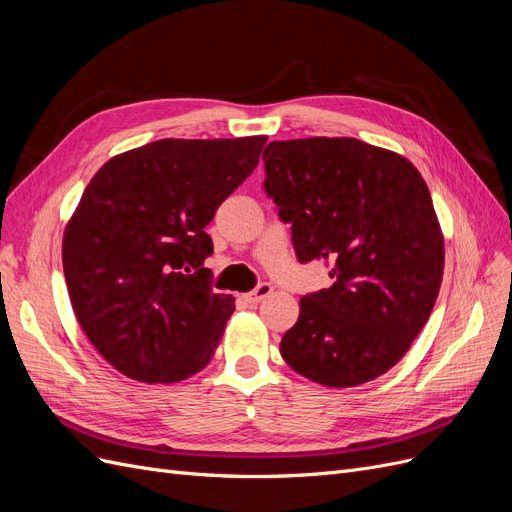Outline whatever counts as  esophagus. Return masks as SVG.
Returning a JSON list of instances; mask_svg holds the SVG:
<instances>
[{
  "mask_svg": "<svg viewBox=\"0 0 512 512\" xmlns=\"http://www.w3.org/2000/svg\"><path fill=\"white\" fill-rule=\"evenodd\" d=\"M271 292H273V286H271L269 282H260L252 292H247V294H245V301H247V303H252V305H256V303H260L262 299H267Z\"/></svg>",
  "mask_w": 512,
  "mask_h": 512,
  "instance_id": "esophagus-1",
  "label": "esophagus"
}]
</instances>
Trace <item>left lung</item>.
I'll return each mask as SVG.
<instances>
[{
  "label": "left lung",
  "instance_id": "obj_1",
  "mask_svg": "<svg viewBox=\"0 0 512 512\" xmlns=\"http://www.w3.org/2000/svg\"><path fill=\"white\" fill-rule=\"evenodd\" d=\"M265 188L299 262L331 267V288L301 299L280 352L333 389L389 371L436 305L444 239L427 183L399 153L356 138L273 141Z\"/></svg>",
  "mask_w": 512,
  "mask_h": 512
}]
</instances>
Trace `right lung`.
<instances>
[{"label":"right lung","instance_id":"add662e5","mask_svg":"<svg viewBox=\"0 0 512 512\" xmlns=\"http://www.w3.org/2000/svg\"><path fill=\"white\" fill-rule=\"evenodd\" d=\"M265 143L162 138L89 181L61 258L76 320L123 376L168 384L211 361L235 299L211 288L205 226L254 173Z\"/></svg>","mask_w":512,"mask_h":512}]
</instances>
